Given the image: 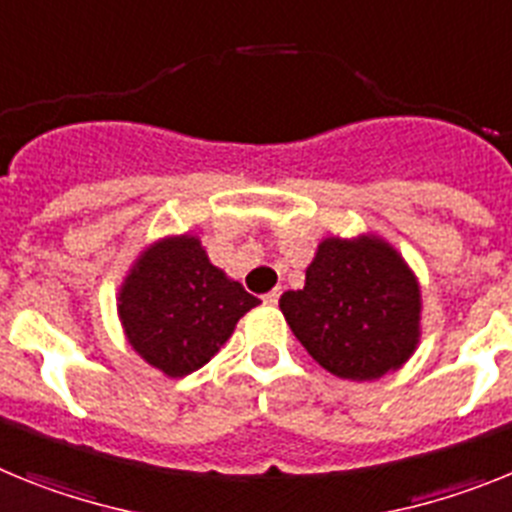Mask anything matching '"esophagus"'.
I'll return each instance as SVG.
<instances>
[{"instance_id": "1", "label": "esophagus", "mask_w": 512, "mask_h": 512, "mask_svg": "<svg viewBox=\"0 0 512 512\" xmlns=\"http://www.w3.org/2000/svg\"><path fill=\"white\" fill-rule=\"evenodd\" d=\"M278 299H281V291H278V288H275V291H270V293H265V296H262V301H265V304H268V306H275V304H278Z\"/></svg>"}]
</instances>
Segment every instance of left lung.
Listing matches in <instances>:
<instances>
[{"mask_svg":"<svg viewBox=\"0 0 512 512\" xmlns=\"http://www.w3.org/2000/svg\"><path fill=\"white\" fill-rule=\"evenodd\" d=\"M281 311L306 353L337 379H381L420 342L417 275L376 234L322 239L304 288L283 293Z\"/></svg>","mask_w":512,"mask_h":512,"instance_id":"8db88e82","label":"left lung"}]
</instances>
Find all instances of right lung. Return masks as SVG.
<instances>
[{
	"mask_svg": "<svg viewBox=\"0 0 512 512\" xmlns=\"http://www.w3.org/2000/svg\"><path fill=\"white\" fill-rule=\"evenodd\" d=\"M257 304L260 299L208 260L193 234L149 244L118 291L126 340L170 379L206 366Z\"/></svg>",
	"mask_w": 512,
	"mask_h": 512,
	"instance_id": "1",
	"label": "right lung"
}]
</instances>
